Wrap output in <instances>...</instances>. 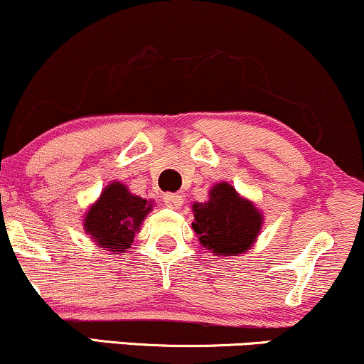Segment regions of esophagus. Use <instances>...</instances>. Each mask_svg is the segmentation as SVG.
<instances>
[{"mask_svg":"<svg viewBox=\"0 0 364 364\" xmlns=\"http://www.w3.org/2000/svg\"><path fill=\"white\" fill-rule=\"evenodd\" d=\"M164 203H166V207L178 210V208H181V205H183V196L178 193H166Z\"/></svg>","mask_w":364,"mask_h":364,"instance_id":"esophagus-1","label":"esophagus"}]
</instances>
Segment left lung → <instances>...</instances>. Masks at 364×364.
<instances>
[{
    "mask_svg": "<svg viewBox=\"0 0 364 364\" xmlns=\"http://www.w3.org/2000/svg\"><path fill=\"white\" fill-rule=\"evenodd\" d=\"M193 212L195 222L191 227L198 234L200 242L208 251L222 256L246 252L259 234L261 213L227 183L213 186L208 201L193 203Z\"/></svg>",
    "mask_w": 364,
    "mask_h": 364,
    "instance_id": "1",
    "label": "left lung"
}]
</instances>
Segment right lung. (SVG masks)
Returning a JSON list of instances; mask_svg holds the SVG:
<instances>
[{
    "mask_svg": "<svg viewBox=\"0 0 364 364\" xmlns=\"http://www.w3.org/2000/svg\"><path fill=\"white\" fill-rule=\"evenodd\" d=\"M149 210L151 203H147V200L129 193L120 183H112L87 212L86 232L100 246L107 247L105 251L118 252L130 247Z\"/></svg>",
    "mask_w": 364,
    "mask_h": 364,
    "instance_id": "right-lung-1",
    "label": "right lung"
}]
</instances>
